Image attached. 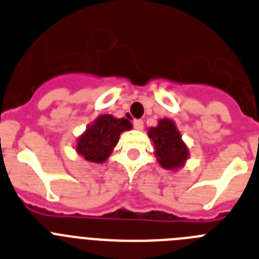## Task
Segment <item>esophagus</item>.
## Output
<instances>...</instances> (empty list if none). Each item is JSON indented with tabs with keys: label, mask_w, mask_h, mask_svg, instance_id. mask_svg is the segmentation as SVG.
I'll use <instances>...</instances> for the list:
<instances>
[{
	"label": "esophagus",
	"mask_w": 259,
	"mask_h": 259,
	"mask_svg": "<svg viewBox=\"0 0 259 259\" xmlns=\"http://www.w3.org/2000/svg\"><path fill=\"white\" fill-rule=\"evenodd\" d=\"M133 126L136 127L137 130H142L143 129V120L138 118V120L133 121Z\"/></svg>",
	"instance_id": "esophagus-1"
}]
</instances>
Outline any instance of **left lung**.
I'll return each mask as SVG.
<instances>
[{
	"label": "left lung",
	"mask_w": 259,
	"mask_h": 259,
	"mask_svg": "<svg viewBox=\"0 0 259 259\" xmlns=\"http://www.w3.org/2000/svg\"><path fill=\"white\" fill-rule=\"evenodd\" d=\"M148 137L154 142L155 155L161 167L165 169L183 167L188 159L189 151L172 120L163 118L159 121L156 127L148 130Z\"/></svg>",
	"instance_id": "8db88e82"
}]
</instances>
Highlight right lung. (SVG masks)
<instances>
[{"label": "right lung", "mask_w": 259, "mask_h": 259, "mask_svg": "<svg viewBox=\"0 0 259 259\" xmlns=\"http://www.w3.org/2000/svg\"><path fill=\"white\" fill-rule=\"evenodd\" d=\"M130 129L132 123L126 118H114L111 114H103L78 138L76 151L86 160L103 163L111 155L121 133Z\"/></svg>", "instance_id": "add662e5"}]
</instances>
